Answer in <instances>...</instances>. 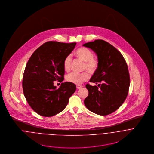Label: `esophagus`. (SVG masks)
Returning a JSON list of instances; mask_svg holds the SVG:
<instances>
[{
  "mask_svg": "<svg viewBox=\"0 0 154 154\" xmlns=\"http://www.w3.org/2000/svg\"><path fill=\"white\" fill-rule=\"evenodd\" d=\"M82 87V85H78L76 86V88H77V89H81Z\"/></svg>",
  "mask_w": 154,
  "mask_h": 154,
  "instance_id": "34e87169",
  "label": "esophagus"
}]
</instances>
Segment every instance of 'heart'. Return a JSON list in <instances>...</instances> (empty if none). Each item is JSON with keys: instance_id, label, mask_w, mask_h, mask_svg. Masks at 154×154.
Masks as SVG:
<instances>
[{"instance_id": "obj_1", "label": "heart", "mask_w": 154, "mask_h": 154, "mask_svg": "<svg viewBox=\"0 0 154 154\" xmlns=\"http://www.w3.org/2000/svg\"><path fill=\"white\" fill-rule=\"evenodd\" d=\"M75 56L81 61L84 62L83 70H87L90 73H94L99 66V60L97 57L94 56L93 51L85 47H81L75 51ZM72 65V57L70 55L67 56L63 61V68L66 72L70 70ZM89 78L87 72L81 73H71L66 76V81L76 85L87 81Z\"/></svg>"}]
</instances>
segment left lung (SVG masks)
Segmentation results:
<instances>
[{"mask_svg": "<svg viewBox=\"0 0 154 154\" xmlns=\"http://www.w3.org/2000/svg\"><path fill=\"white\" fill-rule=\"evenodd\" d=\"M97 55L99 66L86 85L88 97L84 104L88 110L106 116L117 110L125 101L130 86V76L125 59L111 44L103 40L83 44Z\"/></svg>", "mask_w": 154, "mask_h": 154, "instance_id": "left-lung-1", "label": "left lung"}]
</instances>
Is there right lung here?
Listing matches in <instances>:
<instances>
[{
  "instance_id": "right-lung-1",
  "label": "right lung",
  "mask_w": 154,
  "mask_h": 154,
  "mask_svg": "<svg viewBox=\"0 0 154 154\" xmlns=\"http://www.w3.org/2000/svg\"><path fill=\"white\" fill-rule=\"evenodd\" d=\"M76 44L48 42L39 47L28 60L23 72L22 89L28 104L39 115L51 117L60 112L75 92L74 84L62 83L57 89L53 81H63V61Z\"/></svg>"
}]
</instances>
